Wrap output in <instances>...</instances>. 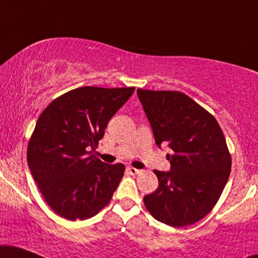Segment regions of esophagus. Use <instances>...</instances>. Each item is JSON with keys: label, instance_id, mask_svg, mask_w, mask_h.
<instances>
[{"label": "esophagus", "instance_id": "34e87169", "mask_svg": "<svg viewBox=\"0 0 258 258\" xmlns=\"http://www.w3.org/2000/svg\"><path fill=\"white\" fill-rule=\"evenodd\" d=\"M126 170H128L130 175H137V174H140V172H141V170H139V169L133 168V167H128V168H126Z\"/></svg>", "mask_w": 258, "mask_h": 258}]
</instances>
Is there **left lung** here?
Wrapping results in <instances>:
<instances>
[{"label": "left lung", "mask_w": 258, "mask_h": 258, "mask_svg": "<svg viewBox=\"0 0 258 258\" xmlns=\"http://www.w3.org/2000/svg\"><path fill=\"white\" fill-rule=\"evenodd\" d=\"M158 147L168 144L170 171L154 170L158 188L144 196L162 223H196L217 203L231 169V156L216 118L185 94L137 89Z\"/></svg>", "instance_id": "left-lung-1"}]
</instances>
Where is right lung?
<instances>
[{
  "label": "right lung",
  "mask_w": 258,
  "mask_h": 258,
  "mask_svg": "<svg viewBox=\"0 0 258 258\" xmlns=\"http://www.w3.org/2000/svg\"><path fill=\"white\" fill-rule=\"evenodd\" d=\"M135 88L82 87L55 98L28 143L30 172L45 202L66 220H87L110 202L124 175L122 163L91 155L108 122Z\"/></svg>",
  "instance_id": "1"
}]
</instances>
